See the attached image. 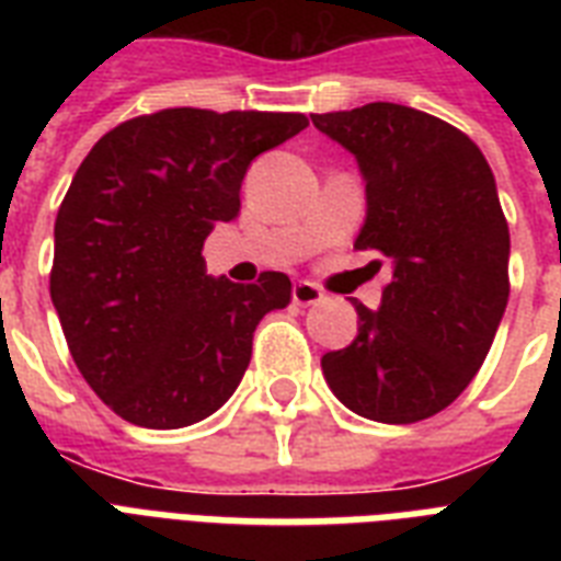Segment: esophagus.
<instances>
[{
    "mask_svg": "<svg viewBox=\"0 0 561 561\" xmlns=\"http://www.w3.org/2000/svg\"><path fill=\"white\" fill-rule=\"evenodd\" d=\"M290 297H294L297 306H317L323 299V290L317 288L314 282H297L294 290H290Z\"/></svg>",
    "mask_w": 561,
    "mask_h": 561,
    "instance_id": "obj_1",
    "label": "esophagus"
}]
</instances>
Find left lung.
<instances>
[{
    "label": "left lung",
    "instance_id": "left-lung-1",
    "mask_svg": "<svg viewBox=\"0 0 561 561\" xmlns=\"http://www.w3.org/2000/svg\"><path fill=\"white\" fill-rule=\"evenodd\" d=\"M311 122L367 183L355 250L390 262L378 311L352 302L355 341L320 360L325 383L373 422L434 416L486 360L510 299V227L492 169L469 136L404 104L373 101Z\"/></svg>",
    "mask_w": 561,
    "mask_h": 561
}]
</instances>
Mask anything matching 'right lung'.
<instances>
[{
    "instance_id": "right-lung-1",
    "label": "right lung",
    "mask_w": 561,
    "mask_h": 561,
    "mask_svg": "<svg viewBox=\"0 0 561 561\" xmlns=\"http://www.w3.org/2000/svg\"><path fill=\"white\" fill-rule=\"evenodd\" d=\"M306 127L302 113L160 110L113 127L75 171L48 290L75 364L125 422L194 425L241 383L290 279L206 276L203 241L238 218L250 162Z\"/></svg>"
}]
</instances>
